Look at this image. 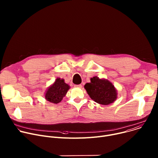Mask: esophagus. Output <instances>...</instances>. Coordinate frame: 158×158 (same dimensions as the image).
<instances>
[{
	"mask_svg": "<svg viewBox=\"0 0 158 158\" xmlns=\"http://www.w3.org/2000/svg\"><path fill=\"white\" fill-rule=\"evenodd\" d=\"M74 87H78V88H81V87H82V85H81V84L74 85Z\"/></svg>",
	"mask_w": 158,
	"mask_h": 158,
	"instance_id": "1",
	"label": "esophagus"
}]
</instances>
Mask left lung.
I'll return each instance as SVG.
<instances>
[{
	"label": "left lung",
	"instance_id": "8db88e82",
	"mask_svg": "<svg viewBox=\"0 0 158 158\" xmlns=\"http://www.w3.org/2000/svg\"><path fill=\"white\" fill-rule=\"evenodd\" d=\"M84 88L90 98L100 104L108 105L117 98L116 90L112 84L96 76L91 79V82L86 83Z\"/></svg>",
	"mask_w": 158,
	"mask_h": 158
}]
</instances>
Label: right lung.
Segmentation results:
<instances>
[{
  "label": "right lung",
  "instance_id": "right-lung-1",
  "mask_svg": "<svg viewBox=\"0 0 158 158\" xmlns=\"http://www.w3.org/2000/svg\"><path fill=\"white\" fill-rule=\"evenodd\" d=\"M69 88V85L64 82V79L57 78L53 85L47 90L45 98L50 102L58 104L62 100Z\"/></svg>",
  "mask_w": 158,
  "mask_h": 158
}]
</instances>
